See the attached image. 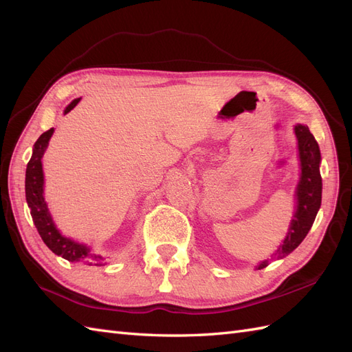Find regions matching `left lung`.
Segmentation results:
<instances>
[{
	"mask_svg": "<svg viewBox=\"0 0 352 352\" xmlns=\"http://www.w3.org/2000/svg\"><path fill=\"white\" fill-rule=\"evenodd\" d=\"M295 135L298 138V148H300L301 160V180L296 188V212L292 219L289 232L285 238L280 248L278 250V258L294 251L307 236L311 229L317 211L322 206V176L318 166H320V150L311 135L308 126L296 124ZM269 265V260L260 263L258 269Z\"/></svg>",
	"mask_w": 352,
	"mask_h": 352,
	"instance_id": "1",
	"label": "left lung"
}]
</instances>
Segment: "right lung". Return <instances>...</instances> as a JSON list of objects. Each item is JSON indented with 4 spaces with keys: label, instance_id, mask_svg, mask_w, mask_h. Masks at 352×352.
Wrapping results in <instances>:
<instances>
[{
    "label": "right lung",
    "instance_id": "add662e5",
    "mask_svg": "<svg viewBox=\"0 0 352 352\" xmlns=\"http://www.w3.org/2000/svg\"><path fill=\"white\" fill-rule=\"evenodd\" d=\"M80 98L74 100L69 107L65 110V114L69 113L74 105L79 102ZM54 129H50L42 133L38 141L34 145V153L28 163L26 168V180H25V190H26V201L30 208V216L34 220L35 226L39 232L42 241L45 242L47 247L60 257L66 258L67 261L83 263L88 265H102L104 258L101 255L92 254L88 247L82 243L74 242L69 238L60 235V232L56 229L54 223L48 212L47 204L44 201V173H42V163L41 158L44 155L50 138Z\"/></svg>",
    "mask_w": 352,
    "mask_h": 352
}]
</instances>
